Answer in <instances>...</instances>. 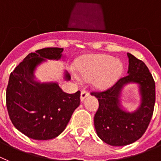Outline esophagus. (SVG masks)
Listing matches in <instances>:
<instances>
[{"label":"esophagus","instance_id":"obj_1","mask_svg":"<svg viewBox=\"0 0 161 161\" xmlns=\"http://www.w3.org/2000/svg\"><path fill=\"white\" fill-rule=\"evenodd\" d=\"M89 95V93H88L87 91H86V90H82V91H81V96H80V99L82 102H83L84 99L86 98V97Z\"/></svg>","mask_w":161,"mask_h":161}]
</instances>
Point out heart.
I'll return each instance as SVG.
<instances>
[{"mask_svg": "<svg viewBox=\"0 0 161 161\" xmlns=\"http://www.w3.org/2000/svg\"><path fill=\"white\" fill-rule=\"evenodd\" d=\"M76 68L83 79L93 77L94 86L105 88L119 77L123 71V63L112 56L94 55L78 61Z\"/></svg>", "mask_w": 161, "mask_h": 161, "instance_id": "b5f03b06", "label": "heart"}]
</instances>
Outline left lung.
Listing matches in <instances>:
<instances>
[{"label":"left lung","mask_w":161,"mask_h":161,"mask_svg":"<svg viewBox=\"0 0 161 161\" xmlns=\"http://www.w3.org/2000/svg\"><path fill=\"white\" fill-rule=\"evenodd\" d=\"M127 75L117 81L109 89L91 92L98 101V109L94 117L98 136L111 146L132 144L144 134L151 121L156 100L155 82L143 61L127 53ZM138 84L142 103L133 113L121 108L120 95L125 85Z\"/></svg>","instance_id":"left-lung-1"}]
</instances>
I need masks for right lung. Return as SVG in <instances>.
Returning <instances> with one entry per match:
<instances>
[{"label": "right lung", "mask_w": 161, "mask_h": 161, "mask_svg": "<svg viewBox=\"0 0 161 161\" xmlns=\"http://www.w3.org/2000/svg\"><path fill=\"white\" fill-rule=\"evenodd\" d=\"M63 48L49 47L29 53L10 74L6 89V107L14 127L34 140H46L64 131L80 104V91L67 94L58 82L34 80L36 67L46 59L58 60ZM64 79H70L66 72Z\"/></svg>", "instance_id": "obj_1"}]
</instances>
